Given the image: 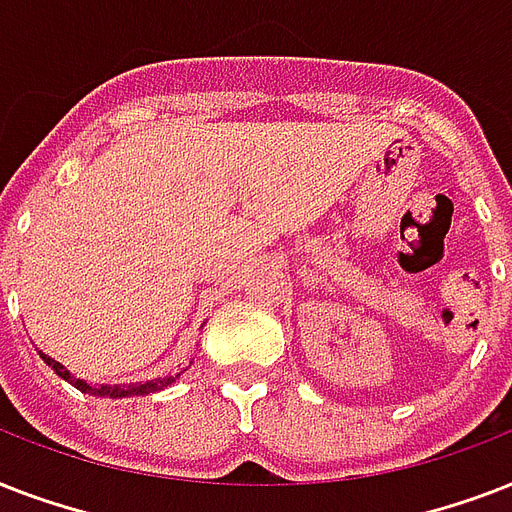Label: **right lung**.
Instances as JSON below:
<instances>
[{
  "instance_id": "right-lung-1",
  "label": "right lung",
  "mask_w": 512,
  "mask_h": 512,
  "mask_svg": "<svg viewBox=\"0 0 512 512\" xmlns=\"http://www.w3.org/2000/svg\"><path fill=\"white\" fill-rule=\"evenodd\" d=\"M42 356V361L47 366H52V372L58 374V377H63L66 382H71L76 390H82V393H90V396H108V398H124V396H148V393H156V390H164L167 385H172L175 382V377H159V380H148L143 382V385H90L87 380H76L74 374L68 372L66 366L58 364L55 358L44 356V353H39Z\"/></svg>"
}]
</instances>
